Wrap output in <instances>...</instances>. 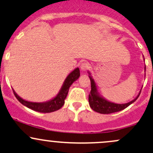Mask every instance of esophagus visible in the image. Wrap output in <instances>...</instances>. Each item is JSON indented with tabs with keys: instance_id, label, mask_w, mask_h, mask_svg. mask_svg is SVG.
Masks as SVG:
<instances>
[{
	"instance_id": "34e87169",
	"label": "esophagus",
	"mask_w": 153,
	"mask_h": 153,
	"mask_svg": "<svg viewBox=\"0 0 153 153\" xmlns=\"http://www.w3.org/2000/svg\"><path fill=\"white\" fill-rule=\"evenodd\" d=\"M90 67V64L89 63H83L81 64V70L82 71H86V70H87L88 69H89Z\"/></svg>"
}]
</instances>
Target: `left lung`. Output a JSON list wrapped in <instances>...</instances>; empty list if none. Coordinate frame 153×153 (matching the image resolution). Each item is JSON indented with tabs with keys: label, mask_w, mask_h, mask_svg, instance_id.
Wrapping results in <instances>:
<instances>
[{
	"label": "left lung",
	"mask_w": 153,
	"mask_h": 153,
	"mask_svg": "<svg viewBox=\"0 0 153 153\" xmlns=\"http://www.w3.org/2000/svg\"><path fill=\"white\" fill-rule=\"evenodd\" d=\"M145 70L146 67H144V70ZM88 73L89 75V77L90 78V81H91V91H90V94H89V103L91 108L93 111H94L97 112V113L108 114L120 111L126 108L131 104L133 103L137 100V98L139 97L141 90L139 91V94L136 96V97L134 98L133 100H131L129 102L123 104H118L115 103V102H110V101L107 100L105 98H104L100 94V93L98 92L97 84H96L94 78L91 76V72L88 71Z\"/></svg>",
	"instance_id": "left-lung-1"
}]
</instances>
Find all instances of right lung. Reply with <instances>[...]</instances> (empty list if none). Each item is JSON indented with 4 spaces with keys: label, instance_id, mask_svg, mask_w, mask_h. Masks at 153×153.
<instances>
[{
    "label": "right lung",
    "instance_id": "obj_1",
    "mask_svg": "<svg viewBox=\"0 0 153 153\" xmlns=\"http://www.w3.org/2000/svg\"><path fill=\"white\" fill-rule=\"evenodd\" d=\"M80 70L78 67L75 68V70L69 74L67 76L66 79L64 80L63 84L60 91L57 94V95L53 98H52L50 100L46 101L43 102H33L27 101L21 98L17 93L13 89L14 94L16 98L19 100V102H21L23 105L26 106L28 108L31 110L36 111L40 112V113H51V112L56 111L60 109L64 104V100L67 97L68 94L69 89L71 86V85L75 81L78 80L80 77Z\"/></svg>",
    "mask_w": 153,
    "mask_h": 153
}]
</instances>
